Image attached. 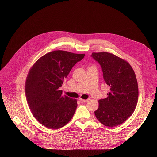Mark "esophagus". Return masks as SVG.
I'll list each match as a JSON object with an SVG mask.
<instances>
[{"label":"esophagus","mask_w":157,"mask_h":157,"mask_svg":"<svg viewBox=\"0 0 157 157\" xmlns=\"http://www.w3.org/2000/svg\"><path fill=\"white\" fill-rule=\"evenodd\" d=\"M89 100L90 99H82V98H79V101H81V102H84V103H86V102H88L89 101Z\"/></svg>","instance_id":"1"}]
</instances>
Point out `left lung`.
<instances>
[{
	"label": "left lung",
	"instance_id": "1",
	"mask_svg": "<svg viewBox=\"0 0 157 157\" xmlns=\"http://www.w3.org/2000/svg\"><path fill=\"white\" fill-rule=\"evenodd\" d=\"M91 56L101 65L104 79L110 88L108 97L98 101L95 117L107 127L121 125L132 114L137 104L135 72L128 62L111 53H92Z\"/></svg>",
	"mask_w": 157,
	"mask_h": 157
}]
</instances>
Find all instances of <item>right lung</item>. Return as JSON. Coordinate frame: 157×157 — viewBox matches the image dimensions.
I'll return each instance as SVG.
<instances>
[{
  "instance_id": "1",
  "label": "right lung",
  "mask_w": 157,
  "mask_h": 157,
  "mask_svg": "<svg viewBox=\"0 0 157 157\" xmlns=\"http://www.w3.org/2000/svg\"><path fill=\"white\" fill-rule=\"evenodd\" d=\"M85 54L55 50L41 56L30 68L25 82V95L33 116L43 125L60 128L72 119L77 100L62 95L64 78Z\"/></svg>"
}]
</instances>
